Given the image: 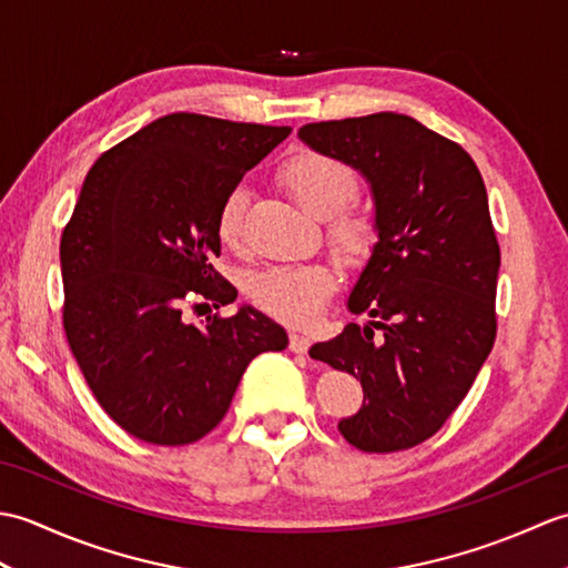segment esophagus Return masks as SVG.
I'll return each instance as SVG.
<instances>
[{
    "mask_svg": "<svg viewBox=\"0 0 568 568\" xmlns=\"http://www.w3.org/2000/svg\"><path fill=\"white\" fill-rule=\"evenodd\" d=\"M287 346H291L293 354H303V356H305L307 348H310V339H307L305 334L293 332V334H291V344H287Z\"/></svg>",
    "mask_w": 568,
    "mask_h": 568,
    "instance_id": "1",
    "label": "esophagus"
}]
</instances>
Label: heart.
Segmentation results:
<instances>
[{
    "instance_id": "obj_1",
    "label": "heart",
    "mask_w": 568,
    "mask_h": 568,
    "mask_svg": "<svg viewBox=\"0 0 568 568\" xmlns=\"http://www.w3.org/2000/svg\"><path fill=\"white\" fill-rule=\"evenodd\" d=\"M281 183L307 214L327 224L329 244L348 261L368 256L378 239L373 214L356 204L358 175L348 163L322 151H300L277 171ZM248 190L232 187L216 210V236L232 251L244 246ZM336 291V275L327 263L271 265L251 277L248 293L256 305L291 324L312 322Z\"/></svg>"
}]
</instances>
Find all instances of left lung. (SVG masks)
Returning a JSON list of instances; mask_svg holds the SVG:
<instances>
[{
	"instance_id": "obj_1",
	"label": "left lung",
	"mask_w": 568,
	"mask_h": 568,
	"mask_svg": "<svg viewBox=\"0 0 568 568\" xmlns=\"http://www.w3.org/2000/svg\"><path fill=\"white\" fill-rule=\"evenodd\" d=\"M307 146L366 175L378 244L348 297L354 315L310 356L364 385V407L339 422L368 454L437 434L462 405L498 332L500 246L474 159L417 119L378 112L297 131Z\"/></svg>"
}]
</instances>
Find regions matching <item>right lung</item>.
Returning a JSON list of instances; mask_svg holds the SVG:
<instances>
[{"label":"right lung","instance_id":"obj_1","mask_svg":"<svg viewBox=\"0 0 568 568\" xmlns=\"http://www.w3.org/2000/svg\"><path fill=\"white\" fill-rule=\"evenodd\" d=\"M291 126L175 112L104 151L60 236L63 327L92 395L136 439L185 446L226 415L251 358L283 352L261 312L210 315L236 287L214 271L216 210Z\"/></svg>","mask_w":568,"mask_h":568}]
</instances>
